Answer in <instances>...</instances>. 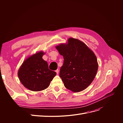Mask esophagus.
<instances>
[{
  "mask_svg": "<svg viewBox=\"0 0 123 123\" xmlns=\"http://www.w3.org/2000/svg\"><path fill=\"white\" fill-rule=\"evenodd\" d=\"M55 71H56V72L57 74H58V72H59V70L57 69V70H56Z\"/></svg>",
  "mask_w": 123,
  "mask_h": 123,
  "instance_id": "esophagus-1",
  "label": "esophagus"
}]
</instances>
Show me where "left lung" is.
<instances>
[{
    "label": "left lung",
    "instance_id": "1",
    "mask_svg": "<svg viewBox=\"0 0 123 123\" xmlns=\"http://www.w3.org/2000/svg\"><path fill=\"white\" fill-rule=\"evenodd\" d=\"M68 44L56 46L64 62L59 76L65 87L74 92L83 91L94 79L98 70L97 58L87 45L70 38Z\"/></svg>",
    "mask_w": 123,
    "mask_h": 123
}]
</instances>
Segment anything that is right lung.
<instances>
[{
	"instance_id": "1",
	"label": "right lung",
	"mask_w": 123,
	"mask_h": 123,
	"mask_svg": "<svg viewBox=\"0 0 123 123\" xmlns=\"http://www.w3.org/2000/svg\"><path fill=\"white\" fill-rule=\"evenodd\" d=\"M43 54L40 52L29 57L18 71L19 80L31 91H40L47 88L56 75L55 71L49 69L47 62L42 59Z\"/></svg>"
}]
</instances>
